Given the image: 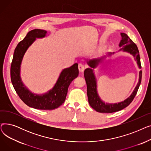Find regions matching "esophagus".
<instances>
[{"mask_svg":"<svg viewBox=\"0 0 151 151\" xmlns=\"http://www.w3.org/2000/svg\"><path fill=\"white\" fill-rule=\"evenodd\" d=\"M78 69L80 72H83L84 70V66L83 65V64H82V63H80V64L78 65Z\"/></svg>","mask_w":151,"mask_h":151,"instance_id":"1","label":"esophagus"}]
</instances>
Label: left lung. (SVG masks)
I'll return each instance as SVG.
<instances>
[{"instance_id": "1", "label": "left lung", "mask_w": 151, "mask_h": 151, "mask_svg": "<svg viewBox=\"0 0 151 151\" xmlns=\"http://www.w3.org/2000/svg\"><path fill=\"white\" fill-rule=\"evenodd\" d=\"M121 40L119 44V46L121 48L117 52L123 51L126 52L132 55L137 62L138 67L139 69L141 68L140 56L139 51L137 45L128 37V35L125 33H121ZM116 52H107L106 55H104L100 58L90 59L87 61V63L90 67L86 68L84 71V76L87 84V94L88 97L89 104L97 112L111 113L120 111L127 106H129L130 103L133 101V99L135 97L137 91L139 89L141 82L142 71L139 73L138 82L134 88L133 92L130 96L125 99L124 101L114 103V104H109L103 101L100 97L97 91V78L94 73V70L99 67L100 64L104 61V60L108 57H111L112 55Z\"/></svg>"}]
</instances>
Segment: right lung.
Returning a JSON list of instances; mask_svg holds the SVG:
<instances>
[{
    "label": "right lung",
    "instance_id": "add662e5",
    "mask_svg": "<svg viewBox=\"0 0 151 151\" xmlns=\"http://www.w3.org/2000/svg\"><path fill=\"white\" fill-rule=\"evenodd\" d=\"M47 31L36 29L29 31L14 50L11 65L10 75L12 84L19 98L27 106L42 110H52L59 107L65 101L68 86L78 76V64L74 63L63 68L53 88L47 92L38 94L31 92L23 83L21 77V65L26 52L37 38L46 36Z\"/></svg>",
    "mask_w": 151,
    "mask_h": 151
}]
</instances>
